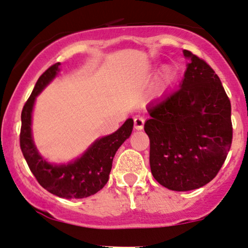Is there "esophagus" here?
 Instances as JSON below:
<instances>
[{"label": "esophagus", "mask_w": 248, "mask_h": 248, "mask_svg": "<svg viewBox=\"0 0 248 248\" xmlns=\"http://www.w3.org/2000/svg\"><path fill=\"white\" fill-rule=\"evenodd\" d=\"M144 122H145V120H144L143 117H136L134 119V128L136 130H142L143 127H144Z\"/></svg>", "instance_id": "34e87169"}]
</instances>
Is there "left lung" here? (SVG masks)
I'll return each mask as SVG.
<instances>
[{
    "label": "left lung",
    "mask_w": 248,
    "mask_h": 248,
    "mask_svg": "<svg viewBox=\"0 0 248 248\" xmlns=\"http://www.w3.org/2000/svg\"><path fill=\"white\" fill-rule=\"evenodd\" d=\"M184 56L191 62L181 88L152 105L144 124L153 177L173 191L209 183L232 143L231 103L220 78L189 50Z\"/></svg>",
    "instance_id": "8db88e82"
}]
</instances>
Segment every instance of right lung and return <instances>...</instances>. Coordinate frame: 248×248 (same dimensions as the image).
I'll return each mask as SVG.
<instances>
[{
	"mask_svg": "<svg viewBox=\"0 0 248 248\" xmlns=\"http://www.w3.org/2000/svg\"><path fill=\"white\" fill-rule=\"evenodd\" d=\"M59 62L51 65L37 80L21 111L20 149L25 160L40 186L61 198H86L102 190L108 181L113 156L133 130V119H128L115 133L97 140L81 158L68 165H50L37 152L33 143L32 111L35 97L56 77Z\"/></svg>",
	"mask_w": 248,
	"mask_h": 248,
	"instance_id": "add662e5",
	"label": "right lung"
}]
</instances>
